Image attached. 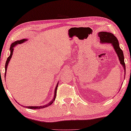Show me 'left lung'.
<instances>
[{
	"instance_id": "obj_1",
	"label": "left lung",
	"mask_w": 131,
	"mask_h": 131,
	"mask_svg": "<svg viewBox=\"0 0 131 131\" xmlns=\"http://www.w3.org/2000/svg\"><path fill=\"white\" fill-rule=\"evenodd\" d=\"M97 35L100 38V43H111L112 45L113 48L115 50V53L118 56L120 63L123 67V68L125 71V75L124 78L125 77V64L124 62V56L123 50L120 49L118 40L117 38L113 35V34L107 32H98Z\"/></svg>"
}]
</instances>
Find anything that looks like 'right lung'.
Instances as JSON below:
<instances>
[{
	"label": "right lung",
	"mask_w": 131,
	"mask_h": 131,
	"mask_svg": "<svg viewBox=\"0 0 131 131\" xmlns=\"http://www.w3.org/2000/svg\"><path fill=\"white\" fill-rule=\"evenodd\" d=\"M27 39H23L20 40H17V41L13 42L11 45V46H10V54L9 56V57L7 58V61H6V64H5V78H6V71H7V68L8 64V63H9L10 59H11V58L12 57L13 53V50H14V48L16 45H18V44H21V43H23L25 42V41H27ZM57 86H58V83H57V84L56 85V86L55 89H54V97H53V99L51 100L50 102L48 103V104L44 105V106H25V107H26L27 108H29V109H40V108H45V107H47L50 106V105L53 103V102L54 101V100H55V99H56V93H57ZM21 106H22V105H21Z\"/></svg>",
	"instance_id": "obj_1"
}]
</instances>
